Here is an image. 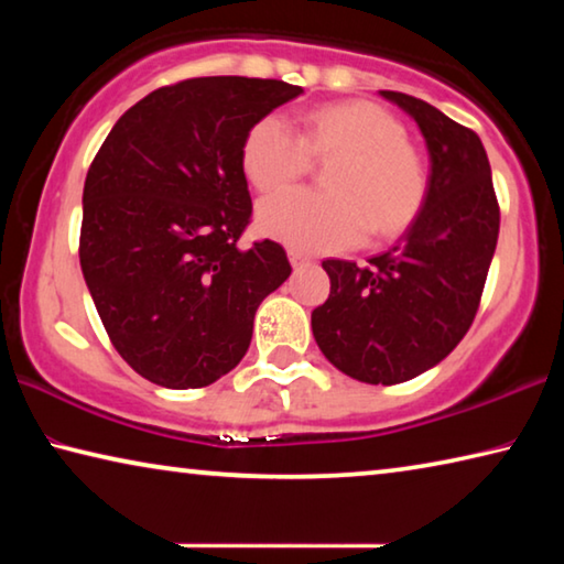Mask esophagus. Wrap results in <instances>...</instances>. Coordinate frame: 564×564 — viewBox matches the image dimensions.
Wrapping results in <instances>:
<instances>
[{"mask_svg": "<svg viewBox=\"0 0 564 564\" xmlns=\"http://www.w3.org/2000/svg\"><path fill=\"white\" fill-rule=\"evenodd\" d=\"M289 259H291V265H293V269H303V265H311V263H313L311 256H305V253H301V251H295V248H291V251H289Z\"/></svg>", "mask_w": 564, "mask_h": 564, "instance_id": "1", "label": "esophagus"}]
</instances>
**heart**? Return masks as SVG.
Here are the masks:
<instances>
[{
	"label": "heart",
	"mask_w": 564,
	"mask_h": 564,
	"mask_svg": "<svg viewBox=\"0 0 564 564\" xmlns=\"http://www.w3.org/2000/svg\"><path fill=\"white\" fill-rule=\"evenodd\" d=\"M311 156L338 159L328 174L330 194L279 191L256 212L265 236L299 251H343L370 231L393 236L425 204L423 159L405 141L403 123L376 104L321 107L305 117L301 133L271 113L253 123L241 147L243 174L259 191L293 184L311 169Z\"/></svg>",
	"instance_id": "1"
}]
</instances>
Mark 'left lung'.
I'll return each mask as SVG.
<instances>
[{
  "label": "left lung",
  "instance_id": "8db88e82",
  "mask_svg": "<svg viewBox=\"0 0 564 564\" xmlns=\"http://www.w3.org/2000/svg\"><path fill=\"white\" fill-rule=\"evenodd\" d=\"M413 117L431 154L425 204L386 253L323 261L328 301L311 313L318 348L340 373L395 386L441 362L480 305L498 246L500 206L475 131L400 91H380Z\"/></svg>",
  "mask_w": 564,
  "mask_h": 564
}]
</instances>
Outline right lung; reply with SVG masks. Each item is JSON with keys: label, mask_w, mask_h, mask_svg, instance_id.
Returning a JSON list of instances; mask_svg holds the SVG:
<instances>
[{"label": "right lung", "mask_w": 564, "mask_h": 564, "mask_svg": "<svg viewBox=\"0 0 564 564\" xmlns=\"http://www.w3.org/2000/svg\"><path fill=\"white\" fill-rule=\"evenodd\" d=\"M303 94L248 76L151 91L104 139L84 181L79 261L119 356L151 383H216L251 346L253 316L291 275L283 246H238L251 218L241 147Z\"/></svg>", "instance_id": "add662e5"}]
</instances>
